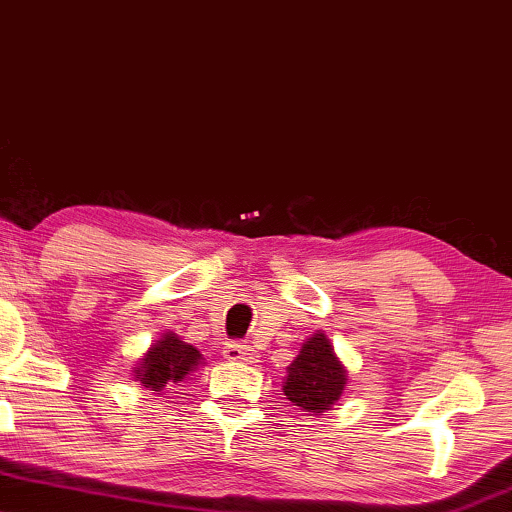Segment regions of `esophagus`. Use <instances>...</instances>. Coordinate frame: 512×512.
Instances as JSON below:
<instances>
[{"instance_id":"1","label":"esophagus","mask_w":512,"mask_h":512,"mask_svg":"<svg viewBox=\"0 0 512 512\" xmlns=\"http://www.w3.org/2000/svg\"><path fill=\"white\" fill-rule=\"evenodd\" d=\"M222 355H225V359H229V362H255V350L241 341L227 343L225 350H222Z\"/></svg>"}]
</instances>
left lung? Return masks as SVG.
I'll use <instances>...</instances> for the list:
<instances>
[{"label": "left lung", "mask_w": 512, "mask_h": 512, "mask_svg": "<svg viewBox=\"0 0 512 512\" xmlns=\"http://www.w3.org/2000/svg\"><path fill=\"white\" fill-rule=\"evenodd\" d=\"M345 380H348V373L334 355V345L318 331L301 345L297 359L287 366L283 390L294 406L320 415L341 399Z\"/></svg>", "instance_id": "obj_1"}]
</instances>
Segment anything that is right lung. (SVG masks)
I'll use <instances>...</instances> for the list:
<instances>
[{
    "instance_id": "add662e5",
    "label": "right lung",
    "mask_w": 512,
    "mask_h": 512,
    "mask_svg": "<svg viewBox=\"0 0 512 512\" xmlns=\"http://www.w3.org/2000/svg\"><path fill=\"white\" fill-rule=\"evenodd\" d=\"M199 350L192 345L183 343L176 334H164L162 341H157L153 348L148 350V355L141 359L139 366H134L136 380H141V385L146 390L162 392L169 383L183 380L187 373L194 371L199 366Z\"/></svg>"
}]
</instances>
